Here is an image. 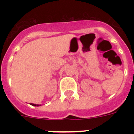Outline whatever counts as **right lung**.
Here are the masks:
<instances>
[{
	"instance_id": "add662e5",
	"label": "right lung",
	"mask_w": 134,
	"mask_h": 134,
	"mask_svg": "<svg viewBox=\"0 0 134 134\" xmlns=\"http://www.w3.org/2000/svg\"><path fill=\"white\" fill-rule=\"evenodd\" d=\"M31 105L35 106V107H38V106H41V105H37V104H34V103H30Z\"/></svg>"
}]
</instances>
